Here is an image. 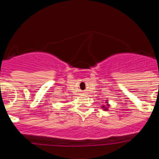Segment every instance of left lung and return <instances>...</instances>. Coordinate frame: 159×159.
I'll use <instances>...</instances> for the list:
<instances>
[{"label":"left lung","instance_id":"obj_1","mask_svg":"<svg viewBox=\"0 0 159 159\" xmlns=\"http://www.w3.org/2000/svg\"><path fill=\"white\" fill-rule=\"evenodd\" d=\"M105 108H107V107H105Z\"/></svg>","mask_w":159,"mask_h":159}]
</instances>
